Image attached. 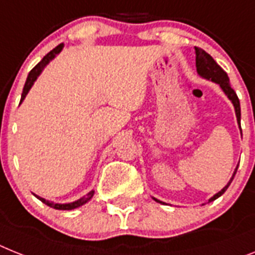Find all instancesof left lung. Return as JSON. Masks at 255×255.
<instances>
[{
	"instance_id": "left-lung-1",
	"label": "left lung",
	"mask_w": 255,
	"mask_h": 255,
	"mask_svg": "<svg viewBox=\"0 0 255 255\" xmlns=\"http://www.w3.org/2000/svg\"><path fill=\"white\" fill-rule=\"evenodd\" d=\"M194 50H196L197 74L200 75L201 78L206 79V80H211V81H214V83H217V84L219 85L220 88H222V91L226 93L227 97L230 98V101L233 104V108H235V113H236L237 123H239V127L241 128V126H240V122H241L240 101H239V97H237L236 92L233 91L232 88H231L230 78H228L227 72L224 71L223 68L220 67L219 65H218L217 62L214 61L213 57H211L210 54H207L206 51L202 50L201 48H197V46H194ZM240 131H241V129H240ZM237 168H239V164H237V167L235 168V171H233L232 177H231L230 181L227 183L226 187H224L222 190H219L217 194H214L210 200H209V202H213V201H215L217 198H219V197L222 196V194H223L227 189H228V187H230L231 183H232L233 177H235V175H236ZM153 200L155 201V202H159V204L164 205V202L157 200V198H154V197H153Z\"/></svg>"
}]
</instances>
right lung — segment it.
I'll use <instances>...</instances> for the list:
<instances>
[{"mask_svg": "<svg viewBox=\"0 0 255 255\" xmlns=\"http://www.w3.org/2000/svg\"><path fill=\"white\" fill-rule=\"evenodd\" d=\"M63 46H65V45L59 44L57 48H54L51 51H49L48 54L45 55L44 58L38 62L37 65L32 68L31 71H29L28 76H27V80H25L24 88H23V93H22V98H20V104L23 102V100L25 98V96L28 95L29 89L32 88L33 83L37 80V78L40 76V74L42 72V70H44V68L46 67L49 63H50V61H53V59L55 58V55L61 53V50L63 49ZM93 194H95V190H91V192H89L87 196L81 197V198L74 201V202H68V204H55V202H51V201L45 200V198H42V197H38V196H36V194H35V196L37 197L38 200L41 201V202H44L45 205H48L49 207H53V209H55V210H74V209H76V207H80V206H83L84 204H87L88 201H91L92 197H93Z\"/></svg>", "mask_w": 255, "mask_h": 255, "instance_id": "1", "label": "right lung"}]
</instances>
